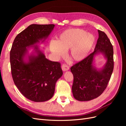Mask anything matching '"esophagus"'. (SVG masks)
I'll return each instance as SVG.
<instances>
[{"label":"esophagus","instance_id":"1","mask_svg":"<svg viewBox=\"0 0 126 126\" xmlns=\"http://www.w3.org/2000/svg\"><path fill=\"white\" fill-rule=\"evenodd\" d=\"M62 70L64 71H67L69 69V67L67 66L66 64H63L62 66Z\"/></svg>","mask_w":126,"mask_h":126}]
</instances>
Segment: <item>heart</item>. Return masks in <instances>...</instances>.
Wrapping results in <instances>:
<instances>
[{
    "label": "heart",
    "instance_id": "b5f03b06",
    "mask_svg": "<svg viewBox=\"0 0 126 126\" xmlns=\"http://www.w3.org/2000/svg\"><path fill=\"white\" fill-rule=\"evenodd\" d=\"M96 42V38L93 34L86 33L79 29L66 30L58 36L56 42L50 44V50L56 58L64 55L69 49L68 56L76 62L84 60L88 56Z\"/></svg>",
    "mask_w": 126,
    "mask_h": 126
}]
</instances>
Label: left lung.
I'll return each instance as SVG.
<instances>
[{
  "label": "left lung",
  "instance_id": "left-lung-1",
  "mask_svg": "<svg viewBox=\"0 0 126 126\" xmlns=\"http://www.w3.org/2000/svg\"><path fill=\"white\" fill-rule=\"evenodd\" d=\"M98 32L99 38L94 51L70 68L74 76L72 94L78 101H89L100 96L107 86L113 71L112 45L104 32L99 30ZM100 53L107 62L102 68L97 69L93 61L94 57Z\"/></svg>",
  "mask_w": 126,
  "mask_h": 126
}]
</instances>
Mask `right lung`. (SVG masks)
<instances>
[{
	"label": "right lung",
	"instance_id": "add662e5",
	"mask_svg": "<svg viewBox=\"0 0 126 126\" xmlns=\"http://www.w3.org/2000/svg\"><path fill=\"white\" fill-rule=\"evenodd\" d=\"M55 25L32 24L19 33L10 52L11 74L17 88L28 99L47 101L54 96L57 81L63 72L58 62L46 58L37 44L44 43ZM33 48L30 54L29 50Z\"/></svg>",
	"mask_w": 126,
	"mask_h": 126
}]
</instances>
